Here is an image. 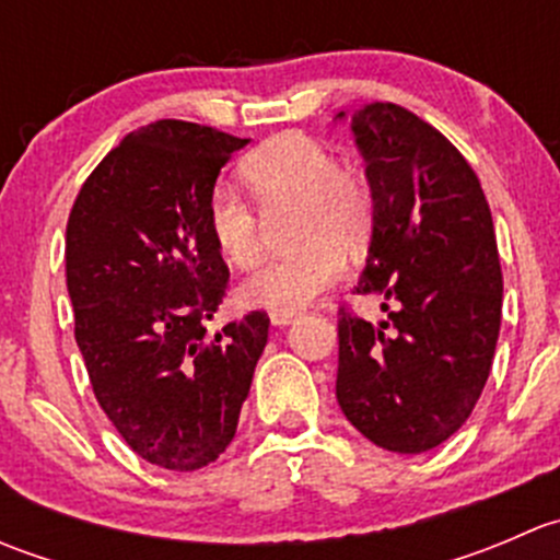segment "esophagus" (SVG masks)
Masks as SVG:
<instances>
[{"instance_id":"34e87169","label":"esophagus","mask_w":560,"mask_h":560,"mask_svg":"<svg viewBox=\"0 0 560 560\" xmlns=\"http://www.w3.org/2000/svg\"><path fill=\"white\" fill-rule=\"evenodd\" d=\"M295 316L298 312H270V322H273V325H290Z\"/></svg>"}]
</instances>
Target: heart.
I'll list each match as a JSON object with an SVG mask.
<instances>
[{
    "instance_id": "obj_1",
    "label": "heart",
    "mask_w": 560,
    "mask_h": 560,
    "mask_svg": "<svg viewBox=\"0 0 560 560\" xmlns=\"http://www.w3.org/2000/svg\"><path fill=\"white\" fill-rule=\"evenodd\" d=\"M241 175L265 213L295 208L292 238L303 244L270 259L241 284L248 308L298 312L336 284L347 268V248H358L374 228V189L363 173L338 165L322 140L284 132L265 140L241 162ZM206 228L217 252L235 268L259 257V213L246 197L219 184L208 191Z\"/></svg>"
}]
</instances>
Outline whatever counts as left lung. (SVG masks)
I'll use <instances>...</instances> for the list:
<instances>
[{
  "instance_id": "obj_1",
  "label": "left lung",
  "mask_w": 560,
  "mask_h": 560,
  "mask_svg": "<svg viewBox=\"0 0 560 560\" xmlns=\"http://www.w3.org/2000/svg\"><path fill=\"white\" fill-rule=\"evenodd\" d=\"M352 132L374 189L354 292L385 295L387 319L338 308L336 398L376 447L417 455L468 420L493 365L504 298L493 217L466 156L406 107L360 105Z\"/></svg>"
}]
</instances>
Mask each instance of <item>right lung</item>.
Masks as SVG:
<instances>
[{
    "label": "right lung",
    "mask_w": 560,
    "mask_h": 560,
    "mask_svg": "<svg viewBox=\"0 0 560 560\" xmlns=\"http://www.w3.org/2000/svg\"><path fill=\"white\" fill-rule=\"evenodd\" d=\"M246 138L165 121L129 132L83 180L67 219V292L94 398L132 453L197 471L233 442L268 314L206 338L230 270L208 191Z\"/></svg>",
    "instance_id": "right-lung-1"
}]
</instances>
